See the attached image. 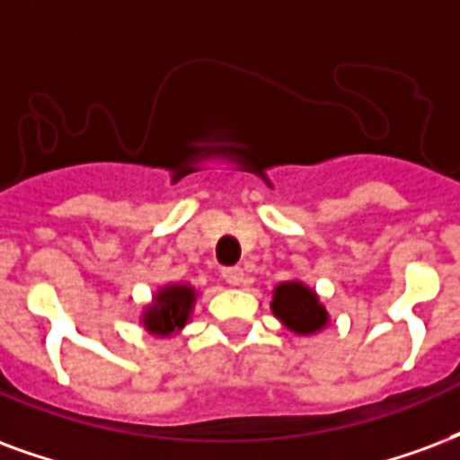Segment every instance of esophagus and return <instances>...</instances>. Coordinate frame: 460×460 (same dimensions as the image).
I'll list each match as a JSON object with an SVG mask.
<instances>
[{
	"instance_id": "esophagus-1",
	"label": "esophagus",
	"mask_w": 460,
	"mask_h": 460,
	"mask_svg": "<svg viewBox=\"0 0 460 460\" xmlns=\"http://www.w3.org/2000/svg\"><path fill=\"white\" fill-rule=\"evenodd\" d=\"M221 278L229 282V285H234V288H236V285H241V282H243V270H241V268H236V265H231V268H224V270H221Z\"/></svg>"
}]
</instances>
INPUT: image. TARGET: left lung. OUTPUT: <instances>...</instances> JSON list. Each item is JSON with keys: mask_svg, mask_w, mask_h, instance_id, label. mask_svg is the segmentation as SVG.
Segmentation results:
<instances>
[{"mask_svg": "<svg viewBox=\"0 0 460 460\" xmlns=\"http://www.w3.org/2000/svg\"><path fill=\"white\" fill-rule=\"evenodd\" d=\"M273 312L297 334H312L326 324V309L319 305L314 292L299 282H282L275 290Z\"/></svg>", "mask_w": 460, "mask_h": 460, "instance_id": "8db88e82", "label": "left lung"}]
</instances>
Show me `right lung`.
Here are the masks:
<instances>
[{
    "instance_id": "obj_1",
    "label": "right lung",
    "mask_w": 460,
    "mask_h": 460,
    "mask_svg": "<svg viewBox=\"0 0 460 460\" xmlns=\"http://www.w3.org/2000/svg\"><path fill=\"white\" fill-rule=\"evenodd\" d=\"M192 302H195L192 288H187V285L165 288L155 297V305L146 312V329L161 336L178 332V329L185 326L190 309H192Z\"/></svg>"
}]
</instances>
